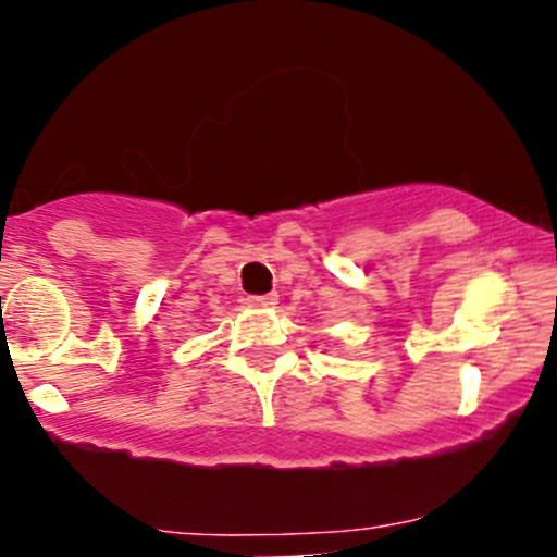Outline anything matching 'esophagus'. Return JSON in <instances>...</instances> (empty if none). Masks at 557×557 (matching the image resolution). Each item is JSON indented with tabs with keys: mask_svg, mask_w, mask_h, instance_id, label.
I'll use <instances>...</instances> for the list:
<instances>
[{
	"mask_svg": "<svg viewBox=\"0 0 557 557\" xmlns=\"http://www.w3.org/2000/svg\"><path fill=\"white\" fill-rule=\"evenodd\" d=\"M246 304L257 306V309H270V306L277 304V296H274V293H267V296H248Z\"/></svg>",
	"mask_w": 557,
	"mask_h": 557,
	"instance_id": "1",
	"label": "esophagus"
}]
</instances>
